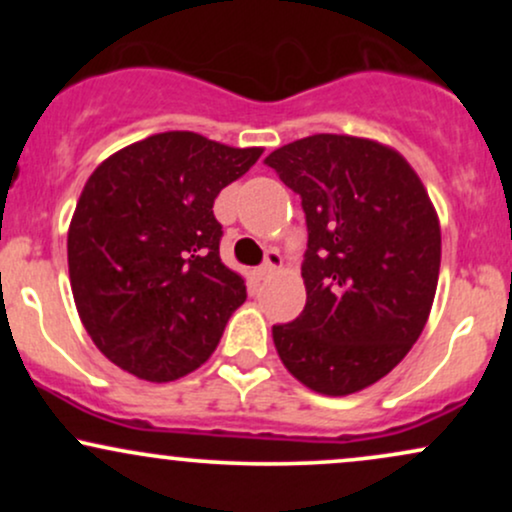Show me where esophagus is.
Wrapping results in <instances>:
<instances>
[{"label": "esophagus", "instance_id": "obj_1", "mask_svg": "<svg viewBox=\"0 0 512 512\" xmlns=\"http://www.w3.org/2000/svg\"><path fill=\"white\" fill-rule=\"evenodd\" d=\"M279 269H281V255L276 250H269L267 252V262H264L262 267L257 269V276H260V279H267V276L279 272Z\"/></svg>", "mask_w": 512, "mask_h": 512}]
</instances>
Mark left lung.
Masks as SVG:
<instances>
[{
    "label": "left lung",
    "instance_id": "8db88e82",
    "mask_svg": "<svg viewBox=\"0 0 512 512\" xmlns=\"http://www.w3.org/2000/svg\"><path fill=\"white\" fill-rule=\"evenodd\" d=\"M301 195L305 308L274 325L281 363L320 395L378 383L424 332L440 272V223L424 182L390 146L313 134L264 158Z\"/></svg>",
    "mask_w": 512,
    "mask_h": 512
}]
</instances>
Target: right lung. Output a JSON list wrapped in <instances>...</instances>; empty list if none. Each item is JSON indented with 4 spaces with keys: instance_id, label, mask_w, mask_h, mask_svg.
Wrapping results in <instances>:
<instances>
[{
    "instance_id": "add662e5",
    "label": "right lung",
    "mask_w": 512,
    "mask_h": 512,
    "mask_svg": "<svg viewBox=\"0 0 512 512\" xmlns=\"http://www.w3.org/2000/svg\"><path fill=\"white\" fill-rule=\"evenodd\" d=\"M197 132H161L91 173L67 233L76 310L98 351L168 383L214 354L245 279L221 262L214 199L262 156Z\"/></svg>"
}]
</instances>
